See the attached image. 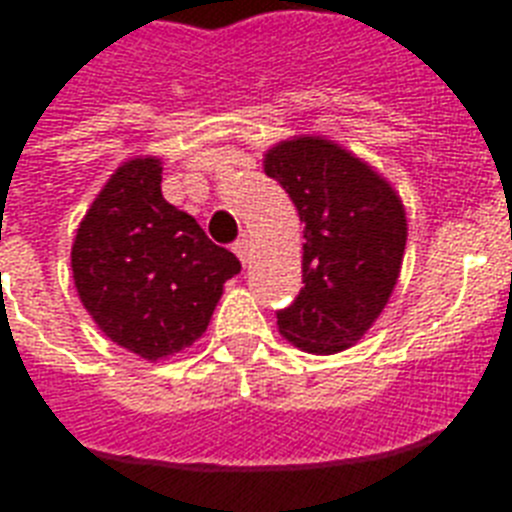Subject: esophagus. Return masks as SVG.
Instances as JSON below:
<instances>
[{
    "instance_id": "obj_1",
    "label": "esophagus",
    "mask_w": 512,
    "mask_h": 512,
    "mask_svg": "<svg viewBox=\"0 0 512 512\" xmlns=\"http://www.w3.org/2000/svg\"><path fill=\"white\" fill-rule=\"evenodd\" d=\"M233 252H236V257H239L241 263L244 265L249 263V241L247 239L236 241V244H233Z\"/></svg>"
}]
</instances>
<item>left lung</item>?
<instances>
[{"label":"left lung","mask_w":512,"mask_h":512,"mask_svg":"<svg viewBox=\"0 0 512 512\" xmlns=\"http://www.w3.org/2000/svg\"><path fill=\"white\" fill-rule=\"evenodd\" d=\"M263 170L305 223V287L276 313L279 332L316 356L340 353L372 329L396 289L406 249L404 201L364 159L319 135L271 146Z\"/></svg>","instance_id":"left-lung-1"}]
</instances>
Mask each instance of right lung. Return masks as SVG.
<instances>
[{"label": "right lung", "mask_w": 512, "mask_h": 512, "mask_svg": "<svg viewBox=\"0 0 512 512\" xmlns=\"http://www.w3.org/2000/svg\"><path fill=\"white\" fill-rule=\"evenodd\" d=\"M76 295L108 340L146 361L191 348L223 284L241 271L188 212L162 196V159L116 167L71 244Z\"/></svg>", "instance_id": "1"}]
</instances>
